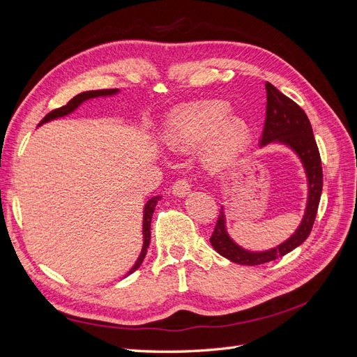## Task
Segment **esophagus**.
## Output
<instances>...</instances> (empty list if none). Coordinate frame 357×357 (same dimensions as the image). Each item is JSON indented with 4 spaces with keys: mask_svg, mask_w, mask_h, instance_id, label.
Here are the masks:
<instances>
[{
    "mask_svg": "<svg viewBox=\"0 0 357 357\" xmlns=\"http://www.w3.org/2000/svg\"><path fill=\"white\" fill-rule=\"evenodd\" d=\"M190 192V183L188 178H178L174 185H172V193L176 197H185Z\"/></svg>",
    "mask_w": 357,
    "mask_h": 357,
    "instance_id": "esophagus-1",
    "label": "esophagus"
}]
</instances>
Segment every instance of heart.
<instances>
[{
	"mask_svg": "<svg viewBox=\"0 0 357 357\" xmlns=\"http://www.w3.org/2000/svg\"><path fill=\"white\" fill-rule=\"evenodd\" d=\"M164 142L174 152H193L204 146V164L222 168L250 144L252 126L243 116L231 114L226 101L205 100L181 105L171 113Z\"/></svg>",
	"mask_w": 357,
	"mask_h": 357,
	"instance_id": "obj_1",
	"label": "heart"
}]
</instances>
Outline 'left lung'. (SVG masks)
I'll return each instance as SVG.
<instances>
[{
  "label": "left lung",
  "mask_w": 357,
  "mask_h": 357,
  "mask_svg": "<svg viewBox=\"0 0 357 357\" xmlns=\"http://www.w3.org/2000/svg\"><path fill=\"white\" fill-rule=\"evenodd\" d=\"M265 88L266 117L261 138V146H266L273 142L283 143L289 146L299 156L302 164H304L308 178V201L304 219H302L296 232L283 244L261 253L247 252L229 238L225 226L223 208L220 210L218 222H215L214 226V231L210 236V243L215 252L222 255L223 257L229 259L231 262L248 266L275 261V259L290 253L294 248H296L308 238V235L312 229V225H314L316 220L323 189L321 159L319 153V147L316 144V138L312 135L311 123L305 112L302 110L295 101H291L289 96L283 95L269 82H266Z\"/></svg>",
  "instance_id": "obj_1"
}]
</instances>
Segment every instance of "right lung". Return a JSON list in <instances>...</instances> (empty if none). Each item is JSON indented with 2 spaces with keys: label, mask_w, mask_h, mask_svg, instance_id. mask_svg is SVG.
<instances>
[{
  "label": "right lung",
  "mask_w": 357,
  "mask_h": 357,
  "mask_svg": "<svg viewBox=\"0 0 357 357\" xmlns=\"http://www.w3.org/2000/svg\"><path fill=\"white\" fill-rule=\"evenodd\" d=\"M117 92V89H100V91H88V92H82L79 95H75L73 100H70L67 102V105H62L59 107V109H55L52 110L50 113H47L45 117H43V121L38 123H46L49 121H53V119L56 117H62V116H67L70 114L71 112H74L77 107L86 101V100H91V98H96V96H107V95H114ZM160 199V197H153L150 198L144 207V218H143V235H144V244H143V250H142V255H139V257L137 259L135 265L131 268V271H129L128 274H132L134 271H137V269L139 268V265L143 264L144 257H146V253H147V248H149V244H150V223H152V215L155 213V207L158 201Z\"/></svg>",
  "instance_id": "obj_1"
}]
</instances>
